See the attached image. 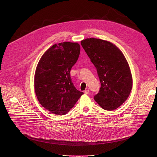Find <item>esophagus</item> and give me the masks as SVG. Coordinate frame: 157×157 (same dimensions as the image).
Wrapping results in <instances>:
<instances>
[{
  "label": "esophagus",
  "mask_w": 157,
  "mask_h": 157,
  "mask_svg": "<svg viewBox=\"0 0 157 157\" xmlns=\"http://www.w3.org/2000/svg\"><path fill=\"white\" fill-rule=\"evenodd\" d=\"M84 93L85 94H88L90 93V91H89L88 90H85V91H84Z\"/></svg>",
  "instance_id": "1"
}]
</instances>
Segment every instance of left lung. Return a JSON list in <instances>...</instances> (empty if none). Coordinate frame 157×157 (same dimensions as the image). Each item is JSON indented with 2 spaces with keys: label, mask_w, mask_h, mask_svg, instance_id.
<instances>
[{
  "label": "left lung",
  "mask_w": 157,
  "mask_h": 157,
  "mask_svg": "<svg viewBox=\"0 0 157 157\" xmlns=\"http://www.w3.org/2000/svg\"><path fill=\"white\" fill-rule=\"evenodd\" d=\"M81 44L96 67L101 83L94 100L105 110L117 109L132 88V76L125 56L117 46L102 39L88 38Z\"/></svg>",
  "instance_id": "left-lung-1"
}]
</instances>
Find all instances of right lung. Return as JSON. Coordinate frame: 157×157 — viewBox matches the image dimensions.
<instances>
[{"mask_svg": "<svg viewBox=\"0 0 157 157\" xmlns=\"http://www.w3.org/2000/svg\"><path fill=\"white\" fill-rule=\"evenodd\" d=\"M79 53L77 43L54 44L41 56L37 65L36 95L41 105L53 114H67L83 94L74 86L70 75Z\"/></svg>", "mask_w": 157, "mask_h": 157, "instance_id": "1", "label": "right lung"}]
</instances>
